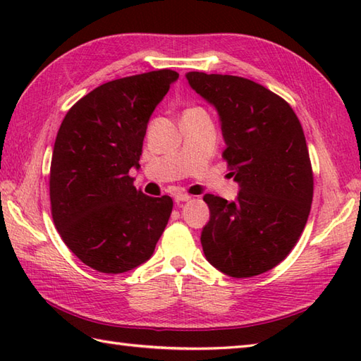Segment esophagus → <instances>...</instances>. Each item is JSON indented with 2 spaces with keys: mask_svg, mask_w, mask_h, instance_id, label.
<instances>
[{
  "mask_svg": "<svg viewBox=\"0 0 361 361\" xmlns=\"http://www.w3.org/2000/svg\"><path fill=\"white\" fill-rule=\"evenodd\" d=\"M173 200H175V203H185V202H189V200H190V195H186V194H175V195H173Z\"/></svg>",
  "mask_w": 361,
  "mask_h": 361,
  "instance_id": "34e87169",
  "label": "esophagus"
}]
</instances>
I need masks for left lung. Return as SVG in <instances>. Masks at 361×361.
<instances>
[{
    "instance_id": "8db88e82",
    "label": "left lung",
    "mask_w": 361,
    "mask_h": 361,
    "mask_svg": "<svg viewBox=\"0 0 361 361\" xmlns=\"http://www.w3.org/2000/svg\"><path fill=\"white\" fill-rule=\"evenodd\" d=\"M186 79L217 110L224 158L239 185L234 202L203 197L206 260L231 278L265 273L287 257L309 219L313 175L301 122L282 97L250 79L198 71Z\"/></svg>"
}]
</instances>
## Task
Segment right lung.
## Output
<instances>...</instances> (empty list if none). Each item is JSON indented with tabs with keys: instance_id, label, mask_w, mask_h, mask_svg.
Masks as SVG:
<instances>
[{
	"instance_id": "1",
	"label": "right lung",
	"mask_w": 361,
	"mask_h": 361,
	"mask_svg": "<svg viewBox=\"0 0 361 361\" xmlns=\"http://www.w3.org/2000/svg\"><path fill=\"white\" fill-rule=\"evenodd\" d=\"M178 73L150 71L106 82L75 102L54 144L52 219L66 247L101 273L133 270L155 251L171 197L133 186L149 119Z\"/></svg>"
}]
</instances>
